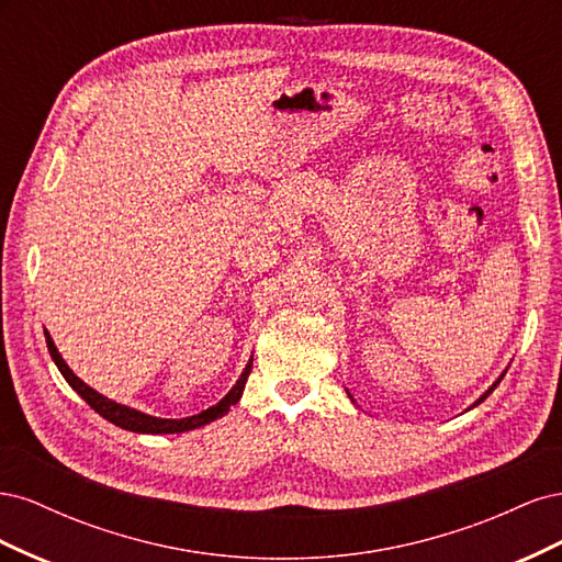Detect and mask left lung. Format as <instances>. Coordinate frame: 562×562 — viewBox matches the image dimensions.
<instances>
[{"label":"left lung","instance_id":"1","mask_svg":"<svg viewBox=\"0 0 562 562\" xmlns=\"http://www.w3.org/2000/svg\"><path fill=\"white\" fill-rule=\"evenodd\" d=\"M502 378H504V372H502V375H499V378H497V382H495V384H492V386H490V389H487V391H485V394H483V396H481V398H479V401H475V403H473V405H471V407H475V405H479V403H483V401H485V398H487V396H490V394H492V391H495V389H497V384H499V382H502ZM347 394H349V389H347ZM349 398H351V394H349ZM351 401H353V398H351Z\"/></svg>","mask_w":562,"mask_h":562}]
</instances>
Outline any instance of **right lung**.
Segmentation results:
<instances>
[{"label":"right lung","mask_w":562,"mask_h":562,"mask_svg":"<svg viewBox=\"0 0 562 562\" xmlns=\"http://www.w3.org/2000/svg\"><path fill=\"white\" fill-rule=\"evenodd\" d=\"M44 337H46V347H48L50 359H54V363L58 366L65 382L70 384L77 391V394L83 401H87L100 417H105L108 422L116 424V427H122L126 431H135V434H182V431L199 429V427H203V424H211L213 419L227 415L229 407L239 403V398L244 394L246 380L250 375V368H252V356H250L244 372L239 375V380H236V384L227 391V396L220 398L215 405L206 407V411H203V413L192 415V417H182V419H166V417H151L147 413L135 411V407L122 405V403H116V401H112V398H108L103 394H98L93 386H89L87 382L79 380L75 372L70 370V366L65 363V359L60 356V351L56 349L54 337L48 335V330H44Z\"/></svg>","instance_id":"1"}]
</instances>
